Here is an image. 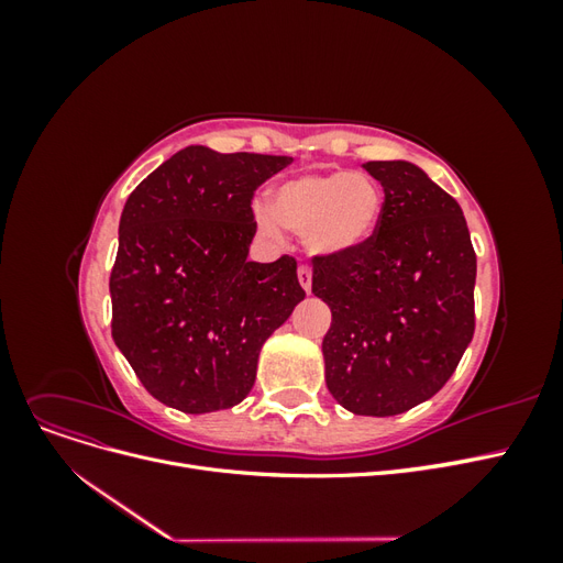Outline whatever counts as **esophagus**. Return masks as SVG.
I'll return each mask as SVG.
<instances>
[{
  "label": "esophagus",
  "instance_id": "1",
  "mask_svg": "<svg viewBox=\"0 0 563 563\" xmlns=\"http://www.w3.org/2000/svg\"><path fill=\"white\" fill-rule=\"evenodd\" d=\"M298 282H300L305 294L312 291V269L308 265H300L298 267Z\"/></svg>",
  "mask_w": 563,
  "mask_h": 563
}]
</instances>
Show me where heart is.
<instances>
[{"label":"heart","mask_w":563,"mask_h":563,"mask_svg":"<svg viewBox=\"0 0 563 563\" xmlns=\"http://www.w3.org/2000/svg\"><path fill=\"white\" fill-rule=\"evenodd\" d=\"M385 209L376 178L356 172L305 174L284 180L269 195V209H255L265 234L279 225L302 236V246L319 258H335L368 244Z\"/></svg>","instance_id":"obj_1"}]
</instances>
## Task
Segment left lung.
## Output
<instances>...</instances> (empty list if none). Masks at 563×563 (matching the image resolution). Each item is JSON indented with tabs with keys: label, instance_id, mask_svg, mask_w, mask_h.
Wrapping results in <instances>:
<instances>
[{
	"label": "left lung",
	"instance_id": "8db88e82",
	"mask_svg": "<svg viewBox=\"0 0 563 563\" xmlns=\"http://www.w3.org/2000/svg\"><path fill=\"white\" fill-rule=\"evenodd\" d=\"M385 209L373 240L312 261L331 308L321 352L333 399L387 418L434 397L474 335L476 255L460 203L420 166L366 162Z\"/></svg>",
	"mask_w": 563,
	"mask_h": 563
}]
</instances>
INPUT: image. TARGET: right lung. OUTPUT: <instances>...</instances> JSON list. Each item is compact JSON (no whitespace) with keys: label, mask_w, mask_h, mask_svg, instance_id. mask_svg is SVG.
<instances>
[{"label":"right lung","mask_w":563,"mask_h":563,"mask_svg":"<svg viewBox=\"0 0 563 563\" xmlns=\"http://www.w3.org/2000/svg\"><path fill=\"white\" fill-rule=\"evenodd\" d=\"M291 157L190 145L129 195L110 275L112 338L145 389L183 413L240 404L265 340L305 298L296 261H249L255 187Z\"/></svg>","instance_id":"add662e5"}]
</instances>
